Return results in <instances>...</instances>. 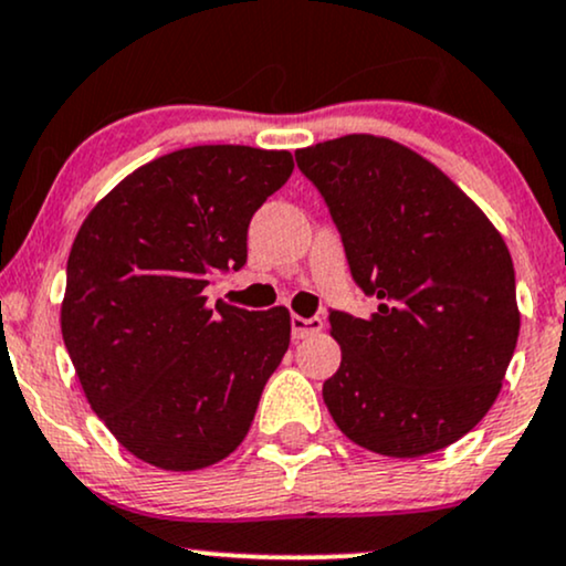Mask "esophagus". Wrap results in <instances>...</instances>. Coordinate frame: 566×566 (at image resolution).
I'll return each instance as SVG.
<instances>
[{"label": "esophagus", "instance_id": "34e87169", "mask_svg": "<svg viewBox=\"0 0 566 566\" xmlns=\"http://www.w3.org/2000/svg\"><path fill=\"white\" fill-rule=\"evenodd\" d=\"M322 326H324V322L318 316H313V318L292 316V337L305 339V337L316 335V332H322Z\"/></svg>", "mask_w": 566, "mask_h": 566}]
</instances>
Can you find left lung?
<instances>
[{"label": "left lung", "mask_w": 566, "mask_h": 566, "mask_svg": "<svg viewBox=\"0 0 566 566\" xmlns=\"http://www.w3.org/2000/svg\"><path fill=\"white\" fill-rule=\"evenodd\" d=\"M377 311L329 313L339 369L324 403L356 446L434 453L480 424L520 337L514 263L501 231L434 163L387 136L297 149Z\"/></svg>", "instance_id": "left-lung-1"}]
</instances>
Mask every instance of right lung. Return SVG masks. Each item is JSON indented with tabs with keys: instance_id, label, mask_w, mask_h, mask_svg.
<instances>
[{
	"instance_id": "1",
	"label": "right lung",
	"mask_w": 566,
	"mask_h": 566,
	"mask_svg": "<svg viewBox=\"0 0 566 566\" xmlns=\"http://www.w3.org/2000/svg\"><path fill=\"white\" fill-rule=\"evenodd\" d=\"M287 149L200 145L128 174L88 210L60 326L92 411L136 459L195 472L227 459L290 348V311L208 308L248 261L250 218L290 179Z\"/></svg>"
}]
</instances>
